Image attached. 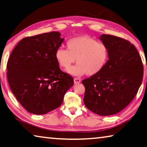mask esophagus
<instances>
[{
  "mask_svg": "<svg viewBox=\"0 0 147 147\" xmlns=\"http://www.w3.org/2000/svg\"><path fill=\"white\" fill-rule=\"evenodd\" d=\"M74 83L75 84H79L81 83V79L79 78H74Z\"/></svg>",
  "mask_w": 147,
  "mask_h": 147,
  "instance_id": "1",
  "label": "esophagus"
}]
</instances>
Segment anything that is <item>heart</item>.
<instances>
[{
	"mask_svg": "<svg viewBox=\"0 0 147 147\" xmlns=\"http://www.w3.org/2000/svg\"><path fill=\"white\" fill-rule=\"evenodd\" d=\"M67 50L59 48L55 57L61 68L67 69L75 61L78 64L68 69L71 75L81 76H96L106 66L109 58L107 46L95 38L84 35L68 40Z\"/></svg>",
	"mask_w": 147,
	"mask_h": 147,
	"instance_id": "1",
	"label": "heart"
}]
</instances>
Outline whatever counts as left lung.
Here are the masks:
<instances>
[{"mask_svg": "<svg viewBox=\"0 0 147 147\" xmlns=\"http://www.w3.org/2000/svg\"><path fill=\"white\" fill-rule=\"evenodd\" d=\"M99 39L107 46L109 58L96 76L82 81L84 103L102 116L117 114L134 98L142 83L143 66L137 49L129 41L111 35Z\"/></svg>", "mask_w": 147, "mask_h": 147, "instance_id": "1", "label": "left lung"}]
</instances>
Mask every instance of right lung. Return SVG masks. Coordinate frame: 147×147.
Returning <instances> with one entry per match:
<instances>
[{
    "label": "right lung",
    "mask_w": 147,
    "mask_h": 147,
    "mask_svg": "<svg viewBox=\"0 0 147 147\" xmlns=\"http://www.w3.org/2000/svg\"><path fill=\"white\" fill-rule=\"evenodd\" d=\"M64 38L51 32L25 37L15 46L7 63L13 94L28 112L42 115L57 109L74 79L61 70L55 57Z\"/></svg>",
    "instance_id": "add662e5"
}]
</instances>
